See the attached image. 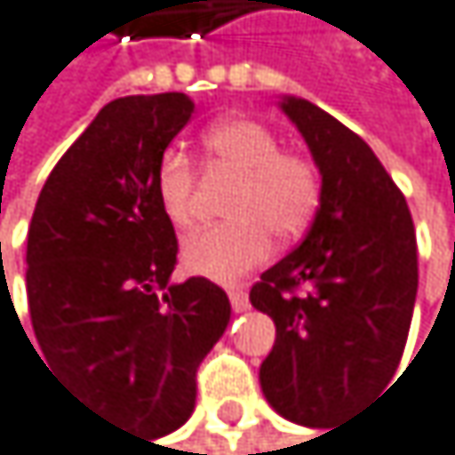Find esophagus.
Instances as JSON below:
<instances>
[{
  "mask_svg": "<svg viewBox=\"0 0 455 455\" xmlns=\"http://www.w3.org/2000/svg\"><path fill=\"white\" fill-rule=\"evenodd\" d=\"M228 296H230V307H233L235 313H244V310L250 307V296H247L244 291H241V288H230Z\"/></svg>",
  "mask_w": 455,
  "mask_h": 455,
  "instance_id": "1",
  "label": "esophagus"
}]
</instances>
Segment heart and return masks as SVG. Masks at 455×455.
Masks as SVG:
<instances>
[{"mask_svg": "<svg viewBox=\"0 0 455 455\" xmlns=\"http://www.w3.org/2000/svg\"><path fill=\"white\" fill-rule=\"evenodd\" d=\"M208 167L238 175L228 197L230 222L203 228L183 241L189 272L238 280L272 252V235L291 241L313 220L321 195L315 164L302 153L280 150L277 134L250 117H228L205 134ZM156 195L175 228L197 220V172L180 150H167L156 167Z\"/></svg>", "mask_w": 455, "mask_h": 455, "instance_id": "obj_1", "label": "heart"}]
</instances>
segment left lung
<instances>
[{
	"instance_id": "left-lung-1",
	"label": "left lung",
	"mask_w": 455,
	"mask_h": 455,
	"mask_svg": "<svg viewBox=\"0 0 455 455\" xmlns=\"http://www.w3.org/2000/svg\"><path fill=\"white\" fill-rule=\"evenodd\" d=\"M280 109L310 148L321 195L302 244L250 291L252 307L277 326L260 390L285 420L326 428L398 371L418 296V241L403 195L357 134L305 98L283 95Z\"/></svg>"
}]
</instances>
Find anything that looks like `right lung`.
<instances>
[{
  "label": "right lung",
  "mask_w": 455,
  "mask_h": 455,
  "mask_svg": "<svg viewBox=\"0 0 455 455\" xmlns=\"http://www.w3.org/2000/svg\"><path fill=\"white\" fill-rule=\"evenodd\" d=\"M192 112L183 92L107 104L52 170L27 233L40 363L79 401L148 439L189 420L197 365L230 321L220 285L170 280L178 241L156 167Z\"/></svg>",
  "instance_id": "1"
}]
</instances>
